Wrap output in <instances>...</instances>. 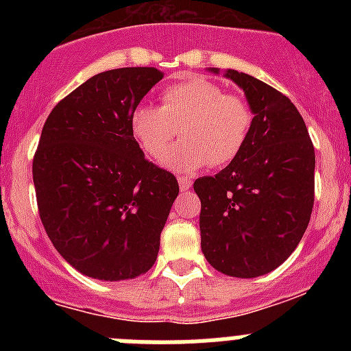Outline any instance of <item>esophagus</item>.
<instances>
[{"label": "esophagus", "instance_id": "1", "mask_svg": "<svg viewBox=\"0 0 351 351\" xmlns=\"http://www.w3.org/2000/svg\"><path fill=\"white\" fill-rule=\"evenodd\" d=\"M178 181H179V188H181V191H188L191 188V184H193V181H191L188 176H179Z\"/></svg>", "mask_w": 351, "mask_h": 351}]
</instances>
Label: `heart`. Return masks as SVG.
I'll return each instance as SVG.
<instances>
[{
  "label": "heart",
  "mask_w": 351,
  "mask_h": 351,
  "mask_svg": "<svg viewBox=\"0 0 351 351\" xmlns=\"http://www.w3.org/2000/svg\"><path fill=\"white\" fill-rule=\"evenodd\" d=\"M253 125L255 112L246 98L204 77L170 84L160 93V107L138 105L130 116L133 141L153 160L165 154L178 132L182 135L183 141L163 160L169 169L181 172L235 161Z\"/></svg>",
  "instance_id": "1"
}]
</instances>
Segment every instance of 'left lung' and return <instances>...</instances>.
Here are the masks:
<instances>
[{"instance_id": "8db88e82", "label": "left lung", "mask_w": 351, "mask_h": 351, "mask_svg": "<svg viewBox=\"0 0 351 351\" xmlns=\"http://www.w3.org/2000/svg\"><path fill=\"white\" fill-rule=\"evenodd\" d=\"M225 75L244 89L255 125L237 160L193 182L202 204L200 244L216 271L256 278L281 265L308 228L315 147L288 96L243 71Z\"/></svg>"}]
</instances>
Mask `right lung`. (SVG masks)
Masks as SVG:
<instances>
[{
  "label": "right lung",
  "instance_id": "add662e5",
  "mask_svg": "<svg viewBox=\"0 0 351 351\" xmlns=\"http://www.w3.org/2000/svg\"><path fill=\"white\" fill-rule=\"evenodd\" d=\"M161 79L153 66L101 71L43 125L33 158L40 219L60 255L95 280H130L156 262L179 184L145 160L130 116Z\"/></svg>",
  "mask_w": 351,
  "mask_h": 351
}]
</instances>
